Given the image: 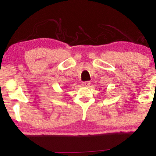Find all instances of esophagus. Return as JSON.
Instances as JSON below:
<instances>
[{
	"mask_svg": "<svg viewBox=\"0 0 156 156\" xmlns=\"http://www.w3.org/2000/svg\"><path fill=\"white\" fill-rule=\"evenodd\" d=\"M90 82L89 81H85V82H83L82 83V86L83 87H88L90 85Z\"/></svg>",
	"mask_w": 156,
	"mask_h": 156,
	"instance_id": "34e87169",
	"label": "esophagus"
}]
</instances>
